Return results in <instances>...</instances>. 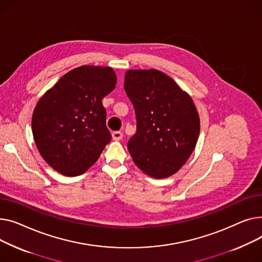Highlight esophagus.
I'll use <instances>...</instances> for the list:
<instances>
[{"label": "esophagus", "instance_id": "1", "mask_svg": "<svg viewBox=\"0 0 262 262\" xmlns=\"http://www.w3.org/2000/svg\"><path fill=\"white\" fill-rule=\"evenodd\" d=\"M122 133L120 132V131H114L113 133H112V138L114 141H120L121 138H122Z\"/></svg>", "mask_w": 262, "mask_h": 262}]
</instances>
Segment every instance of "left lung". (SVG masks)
<instances>
[{
	"label": "left lung",
	"mask_w": 262,
	"mask_h": 262,
	"mask_svg": "<svg viewBox=\"0 0 262 262\" xmlns=\"http://www.w3.org/2000/svg\"><path fill=\"white\" fill-rule=\"evenodd\" d=\"M125 91L136 115V133L128 142L133 162L155 179L174 174L191 156L200 133L191 97L155 69L127 71Z\"/></svg>",
	"instance_id": "1"
}]
</instances>
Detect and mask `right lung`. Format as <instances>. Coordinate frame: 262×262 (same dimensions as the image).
I'll list each match as a JSON object with an SVG mask.
<instances>
[{
	"mask_svg": "<svg viewBox=\"0 0 262 262\" xmlns=\"http://www.w3.org/2000/svg\"><path fill=\"white\" fill-rule=\"evenodd\" d=\"M109 67L76 68L45 92L33 113L32 130L41 157L67 177L84 173L111 141L102 99L114 90Z\"/></svg>",
	"mask_w": 262,
	"mask_h": 262,
	"instance_id": "right-lung-1",
	"label": "right lung"
}]
</instances>
